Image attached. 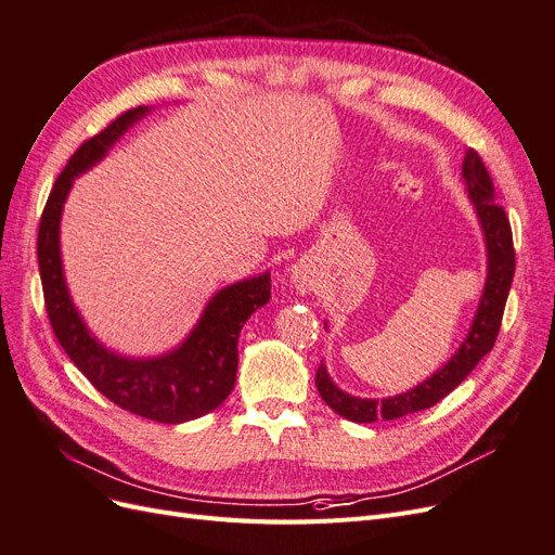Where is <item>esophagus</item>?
<instances>
[{
  "mask_svg": "<svg viewBox=\"0 0 555 555\" xmlns=\"http://www.w3.org/2000/svg\"><path fill=\"white\" fill-rule=\"evenodd\" d=\"M289 280L300 294H308L314 289V268L306 259H300L289 266Z\"/></svg>",
  "mask_w": 555,
  "mask_h": 555,
  "instance_id": "obj_1",
  "label": "esophagus"
}]
</instances>
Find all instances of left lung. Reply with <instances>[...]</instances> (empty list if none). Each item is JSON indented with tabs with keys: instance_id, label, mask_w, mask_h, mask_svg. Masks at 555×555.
Returning a JSON list of instances; mask_svg holds the SVG:
<instances>
[{
	"instance_id": "obj_1",
	"label": "left lung",
	"mask_w": 555,
	"mask_h": 555,
	"mask_svg": "<svg viewBox=\"0 0 555 555\" xmlns=\"http://www.w3.org/2000/svg\"><path fill=\"white\" fill-rule=\"evenodd\" d=\"M463 182L469 201L475 204L477 220L483 231L486 263H489L486 266V282L473 326H469L465 340L456 349V354H453L440 371H435L428 379L416 384L414 389L391 398L379 400L345 393L340 386H335L322 361V365L317 367V391L335 414L349 418V422L373 424L377 418L391 422V418H400L405 414L433 408L435 402H440L447 393L456 389L495 345L516 266L512 227L505 210L495 204L493 180L473 147L467 150L463 159Z\"/></svg>"
}]
</instances>
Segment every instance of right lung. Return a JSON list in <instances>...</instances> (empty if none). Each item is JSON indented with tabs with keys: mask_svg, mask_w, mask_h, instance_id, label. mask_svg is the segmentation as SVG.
<instances>
[{
	"mask_svg": "<svg viewBox=\"0 0 555 555\" xmlns=\"http://www.w3.org/2000/svg\"><path fill=\"white\" fill-rule=\"evenodd\" d=\"M147 113V106H139L115 117L66 162L41 215L39 273L50 326L94 389L131 414L159 424H182L220 408L231 393L238 371V335L251 312L271 298V273L233 282L217 292L188 338L162 357L131 359L115 354L90 333L64 280L60 251L62 208L74 180L102 162L125 131Z\"/></svg>",
	"mask_w": 555,
	"mask_h": 555,
	"instance_id": "obj_1",
	"label": "right lung"
}]
</instances>
